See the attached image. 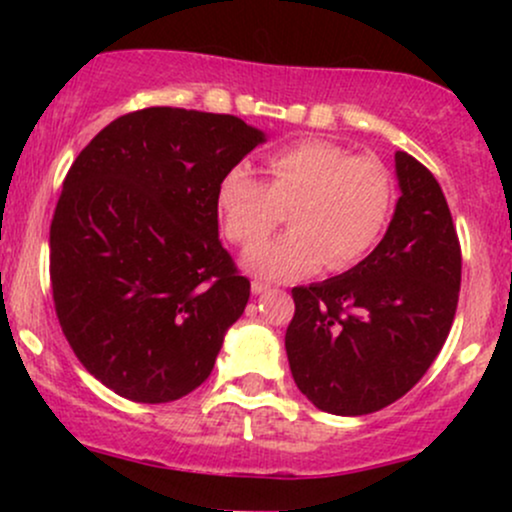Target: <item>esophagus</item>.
Listing matches in <instances>:
<instances>
[{
	"label": "esophagus",
	"mask_w": 512,
	"mask_h": 512,
	"mask_svg": "<svg viewBox=\"0 0 512 512\" xmlns=\"http://www.w3.org/2000/svg\"><path fill=\"white\" fill-rule=\"evenodd\" d=\"M267 291H272V286L264 284V281H260V279L252 281V293H255V296H257V293H267Z\"/></svg>",
	"instance_id": "esophagus-1"
}]
</instances>
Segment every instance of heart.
I'll list each match as a JSON object with an SVG mask.
<instances>
[{
    "instance_id": "1",
    "label": "heart",
    "mask_w": 512,
    "mask_h": 512,
    "mask_svg": "<svg viewBox=\"0 0 512 512\" xmlns=\"http://www.w3.org/2000/svg\"><path fill=\"white\" fill-rule=\"evenodd\" d=\"M267 180L245 163L226 168L214 204L223 236L248 248L260 243L289 209L291 231L257 245L245 267L267 279L346 272L383 238L395 207V182L375 156L351 154L330 139H298L264 156Z\"/></svg>"
}]
</instances>
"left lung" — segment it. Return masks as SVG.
I'll return each instance as SVG.
<instances>
[{"label": "left lung", "mask_w": 512, "mask_h": 512, "mask_svg": "<svg viewBox=\"0 0 512 512\" xmlns=\"http://www.w3.org/2000/svg\"><path fill=\"white\" fill-rule=\"evenodd\" d=\"M395 163L402 197L378 248L346 274L291 289L293 380L327 414L363 416L407 395L455 320L462 250L448 202L424 163L407 151Z\"/></svg>", "instance_id": "obj_1"}]
</instances>
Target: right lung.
Here are the masks:
<instances>
[{
    "mask_svg": "<svg viewBox=\"0 0 512 512\" xmlns=\"http://www.w3.org/2000/svg\"><path fill=\"white\" fill-rule=\"evenodd\" d=\"M260 142L240 117L158 105L117 117L69 168L52 301L81 366L120 397L173 402L209 378L250 298L219 240L216 182Z\"/></svg>",
    "mask_w": 512,
    "mask_h": 512,
    "instance_id": "add662e5",
    "label": "right lung"
}]
</instances>
